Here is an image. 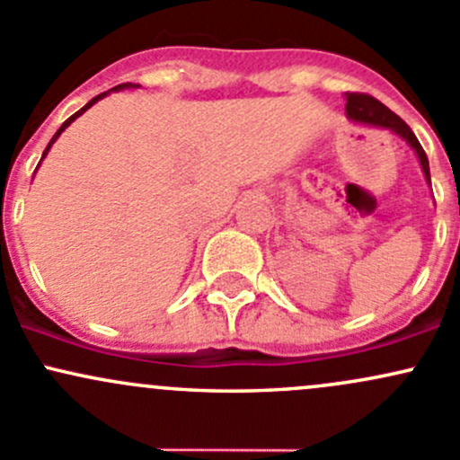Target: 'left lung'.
Returning a JSON list of instances; mask_svg holds the SVG:
<instances>
[{
    "label": "left lung",
    "instance_id": "1",
    "mask_svg": "<svg viewBox=\"0 0 460 460\" xmlns=\"http://www.w3.org/2000/svg\"><path fill=\"white\" fill-rule=\"evenodd\" d=\"M347 118L350 122H359V125H368V127H377V129H388L394 136H399L402 140H406V145L414 151L417 155L419 164H421L423 177L429 184V164H428V155L426 151L421 149L419 145L417 136H414L412 129L397 116L388 110L386 105L377 101V98L368 96V93H347Z\"/></svg>",
    "mask_w": 460,
    "mask_h": 460
}]
</instances>
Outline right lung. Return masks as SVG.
Here are the masks:
<instances>
[{"label":"right lung","instance_id":"1","mask_svg":"<svg viewBox=\"0 0 460 460\" xmlns=\"http://www.w3.org/2000/svg\"><path fill=\"white\" fill-rule=\"evenodd\" d=\"M131 87H140V85H136V83H122V85H116V87H113V90H110V92H105V93H98V96H96V98H92V101H90V102H87V105H85V107H81V110H78L76 113H74V116H70V118H67V120H66V122H63V125H61V129H58L57 133H54V136H52V140H50V142H48L46 151H43L41 160H43V157H46V155H48V151H50V149H52V145H54V142H57V140H58V136H61V133H63V131H66V129H67V127H70V125H72V122H74V120H76V118H78V116H83V113H85L87 110H90V107H92V105H96V102H98V101H102V98H105V96H110V93H111V92H120V90H131ZM39 164H41V162H39ZM37 169H39V166H37Z\"/></svg>","mask_w":460,"mask_h":460}]
</instances>
